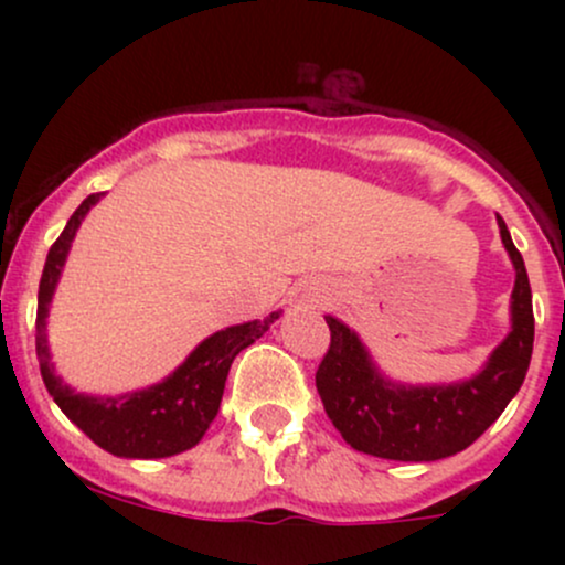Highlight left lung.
I'll return each mask as SVG.
<instances>
[{
	"label": "left lung",
	"instance_id": "left-lung-1",
	"mask_svg": "<svg viewBox=\"0 0 565 565\" xmlns=\"http://www.w3.org/2000/svg\"><path fill=\"white\" fill-rule=\"evenodd\" d=\"M499 236L515 268L510 297V334L483 369L451 385H401L374 366L353 329L323 316L332 332L316 372V387L329 419L355 451L398 462H436L468 449L497 423L526 380L534 350V308L521 252L497 215Z\"/></svg>",
	"mask_w": 565,
	"mask_h": 565
}]
</instances>
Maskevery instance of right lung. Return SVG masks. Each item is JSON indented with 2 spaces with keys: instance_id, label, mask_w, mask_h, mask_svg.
I'll list each match as a JSON object with an SVG mask.
<instances>
[{
  "instance_id": "add662e5",
  "label": "right lung",
  "mask_w": 565,
  "mask_h": 565,
  "mask_svg": "<svg viewBox=\"0 0 565 565\" xmlns=\"http://www.w3.org/2000/svg\"><path fill=\"white\" fill-rule=\"evenodd\" d=\"M103 193H93L71 215L57 242L50 246L44 263L42 281H39L36 305V359L42 369V380L47 393L61 406V412L74 423L84 436L95 440L100 449L127 459H161L196 446L212 419L217 417L223 401L228 369L244 348L260 340L268 332L278 313L265 316L236 327L223 329L206 337L191 355L167 380L146 391L116 395V398H97V395L76 393L55 374L50 364L47 348V313L53 302L57 278L66 265L71 242L79 231L89 206L100 201Z\"/></svg>"
}]
</instances>
